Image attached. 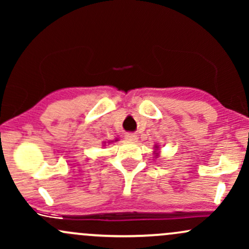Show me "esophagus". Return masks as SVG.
<instances>
[{
  "label": "esophagus",
  "mask_w": 249,
  "mask_h": 249,
  "mask_svg": "<svg viewBox=\"0 0 249 249\" xmlns=\"http://www.w3.org/2000/svg\"><path fill=\"white\" fill-rule=\"evenodd\" d=\"M125 138H126L128 142H136L138 141V136H137L136 133H126Z\"/></svg>",
  "instance_id": "obj_1"
}]
</instances>
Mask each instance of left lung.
Returning <instances> with one entry per match:
<instances>
[{
    "mask_svg": "<svg viewBox=\"0 0 249 249\" xmlns=\"http://www.w3.org/2000/svg\"><path fill=\"white\" fill-rule=\"evenodd\" d=\"M156 148H157V150H158V146H156ZM156 154H158V153H156Z\"/></svg>",
    "mask_w": 249,
    "mask_h": 249,
    "instance_id": "left-lung-1",
    "label": "left lung"
}]
</instances>
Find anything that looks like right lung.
<instances>
[{"mask_svg":"<svg viewBox=\"0 0 249 249\" xmlns=\"http://www.w3.org/2000/svg\"><path fill=\"white\" fill-rule=\"evenodd\" d=\"M117 141H118V139H116V142H117Z\"/></svg>","mask_w":249,"mask_h":249,"instance_id":"1","label":"right lung"}]
</instances>
